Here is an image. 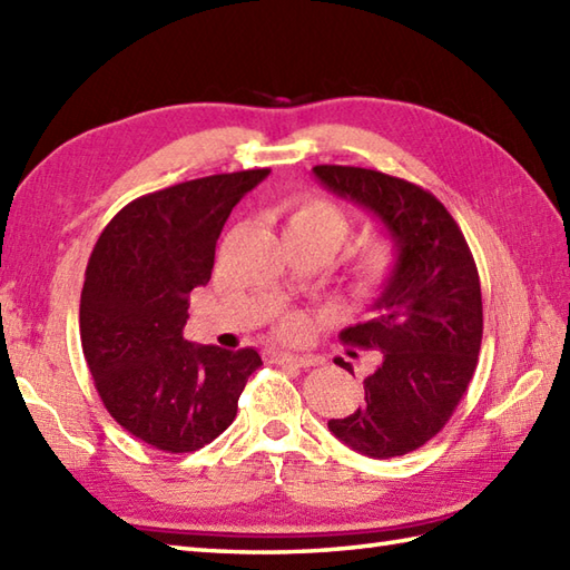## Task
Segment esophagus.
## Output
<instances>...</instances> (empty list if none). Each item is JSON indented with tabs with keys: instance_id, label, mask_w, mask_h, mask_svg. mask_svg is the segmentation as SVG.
<instances>
[{
	"instance_id": "esophagus-1",
	"label": "esophagus",
	"mask_w": 570,
	"mask_h": 570,
	"mask_svg": "<svg viewBox=\"0 0 570 570\" xmlns=\"http://www.w3.org/2000/svg\"><path fill=\"white\" fill-rule=\"evenodd\" d=\"M266 360L276 362V365H294V367H313L318 362L311 355H288V353H274V350L266 353Z\"/></svg>"
}]
</instances>
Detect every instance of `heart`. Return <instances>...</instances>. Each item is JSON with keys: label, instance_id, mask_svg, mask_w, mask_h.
I'll list each match as a JSON object with an SVG mask.
<instances>
[{"label": "heart", "instance_id": "obj_1", "mask_svg": "<svg viewBox=\"0 0 570 570\" xmlns=\"http://www.w3.org/2000/svg\"><path fill=\"white\" fill-rule=\"evenodd\" d=\"M284 233L286 237L313 239L333 252L350 233V217L341 205L318 196H304L284 205ZM399 247L392 235H370L350 252L347 282L355 294H374L390 282L396 269ZM284 337H296L304 331V318L286 316L278 325Z\"/></svg>", "mask_w": 570, "mask_h": 570}]
</instances>
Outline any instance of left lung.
Masks as SVG:
<instances>
[{
  "label": "left lung",
  "instance_id": "obj_1",
  "mask_svg": "<svg viewBox=\"0 0 570 570\" xmlns=\"http://www.w3.org/2000/svg\"><path fill=\"white\" fill-rule=\"evenodd\" d=\"M335 196L353 200L396 239L399 262L374 301V318L341 333L345 345L380 350L365 406L328 429L353 451L396 458L439 433L463 399L482 343L475 259L445 205L404 178L357 166H313ZM350 372V365L337 360Z\"/></svg>",
  "mask_w": 570,
  "mask_h": 570
}]
</instances>
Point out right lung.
<instances>
[{
	"mask_svg": "<svg viewBox=\"0 0 570 570\" xmlns=\"http://www.w3.org/2000/svg\"><path fill=\"white\" fill-rule=\"evenodd\" d=\"M269 168L217 174L149 193L119 210L95 245L80 294V343L110 416L156 451L193 453L237 416L262 365L257 350L193 345L188 296L210 282L215 245Z\"/></svg>",
	"mask_w": 570,
	"mask_h": 570,
	"instance_id": "obj_1",
	"label": "right lung"
}]
</instances>
